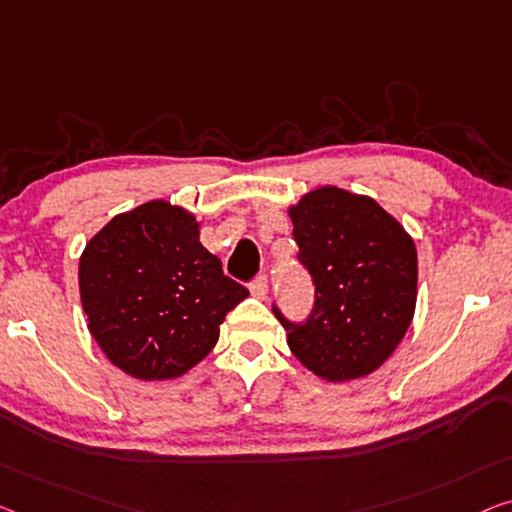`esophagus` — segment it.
Returning a JSON list of instances; mask_svg holds the SVG:
<instances>
[{"label": "esophagus", "mask_w": 512, "mask_h": 512, "mask_svg": "<svg viewBox=\"0 0 512 512\" xmlns=\"http://www.w3.org/2000/svg\"><path fill=\"white\" fill-rule=\"evenodd\" d=\"M250 292H253V296H257V299H266V294H269V278H266V273H262V276H257L253 280Z\"/></svg>", "instance_id": "1"}]
</instances>
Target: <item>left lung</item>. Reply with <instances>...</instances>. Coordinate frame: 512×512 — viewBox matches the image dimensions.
Returning a JSON list of instances; mask_svg holds the SVG:
<instances>
[{
    "label": "left lung",
    "instance_id": "8db88e82",
    "mask_svg": "<svg viewBox=\"0 0 512 512\" xmlns=\"http://www.w3.org/2000/svg\"><path fill=\"white\" fill-rule=\"evenodd\" d=\"M299 262L315 285L305 322L273 305L287 345L326 381L375 372L395 352L416 308L414 239L372 197L324 186L289 209Z\"/></svg>",
    "mask_w": 512,
    "mask_h": 512
}]
</instances>
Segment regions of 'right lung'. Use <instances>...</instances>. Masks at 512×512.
Segmentation results:
<instances>
[{"label":"right lung","instance_id":"right-lung-1","mask_svg":"<svg viewBox=\"0 0 512 512\" xmlns=\"http://www.w3.org/2000/svg\"><path fill=\"white\" fill-rule=\"evenodd\" d=\"M78 276L89 333L117 368L144 381L200 363L248 296L200 243L193 213L163 200L114 216L87 243Z\"/></svg>","mask_w":512,"mask_h":512}]
</instances>
